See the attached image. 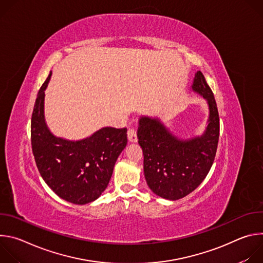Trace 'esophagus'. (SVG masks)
Masks as SVG:
<instances>
[{
	"label": "esophagus",
	"instance_id": "1",
	"mask_svg": "<svg viewBox=\"0 0 263 263\" xmlns=\"http://www.w3.org/2000/svg\"><path fill=\"white\" fill-rule=\"evenodd\" d=\"M127 135H128V140L130 142H136L137 141V135H136V132L133 129H129L128 132H127Z\"/></svg>",
	"mask_w": 263,
	"mask_h": 263
}]
</instances>
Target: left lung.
Listing matches in <instances>:
<instances>
[{"label": "left lung", "mask_w": 263, "mask_h": 263, "mask_svg": "<svg viewBox=\"0 0 263 263\" xmlns=\"http://www.w3.org/2000/svg\"><path fill=\"white\" fill-rule=\"evenodd\" d=\"M191 90L206 100L209 110L201 135L178 136L157 117L141 116L138 120L137 138L143 154L146 184L156 196L171 201L190 195L203 182L217 148L218 111L214 96L200 70L195 74Z\"/></svg>", "instance_id": "8db88e82"}]
</instances>
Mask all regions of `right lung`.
Listing matches in <instances>:
<instances>
[{
    "label": "right lung",
    "mask_w": 263,
    "mask_h": 263,
    "mask_svg": "<svg viewBox=\"0 0 263 263\" xmlns=\"http://www.w3.org/2000/svg\"><path fill=\"white\" fill-rule=\"evenodd\" d=\"M51 76L52 71L33 109V155L44 181L59 198L84 205L97 200L108 186L115 164L127 145V129L104 127L79 140L54 135L45 118V90Z\"/></svg>",
    "instance_id": "right-lung-1"
}]
</instances>
